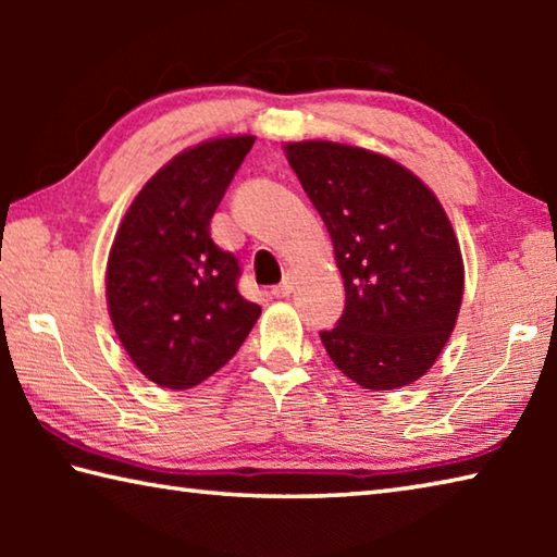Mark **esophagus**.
<instances>
[{
	"label": "esophagus",
	"mask_w": 557,
	"mask_h": 557,
	"mask_svg": "<svg viewBox=\"0 0 557 557\" xmlns=\"http://www.w3.org/2000/svg\"><path fill=\"white\" fill-rule=\"evenodd\" d=\"M292 289H295V277H292L289 272H287L285 280H282L280 285L272 287V295H275L277 299H285V297H289V295H292Z\"/></svg>",
	"instance_id": "1"
}]
</instances>
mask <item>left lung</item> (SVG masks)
Wrapping results in <instances>:
<instances>
[{"mask_svg": "<svg viewBox=\"0 0 557 557\" xmlns=\"http://www.w3.org/2000/svg\"><path fill=\"white\" fill-rule=\"evenodd\" d=\"M332 235L346 307L319 332L336 369L369 391L425 375L455 329L465 265L435 194L383 154L336 143L285 147Z\"/></svg>", "mask_w": 557, "mask_h": 557, "instance_id": "8db88e82", "label": "left lung"}]
</instances>
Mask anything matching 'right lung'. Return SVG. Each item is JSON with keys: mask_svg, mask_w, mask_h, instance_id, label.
Listing matches in <instances>:
<instances>
[{"mask_svg": "<svg viewBox=\"0 0 557 557\" xmlns=\"http://www.w3.org/2000/svg\"><path fill=\"white\" fill-rule=\"evenodd\" d=\"M256 139L191 147L149 178L108 260V309L132 361L162 388L186 391L231 361L260 307L238 292L240 265L211 219Z\"/></svg>", "mask_w": 557, "mask_h": 557, "instance_id": "1", "label": "right lung"}]
</instances>
